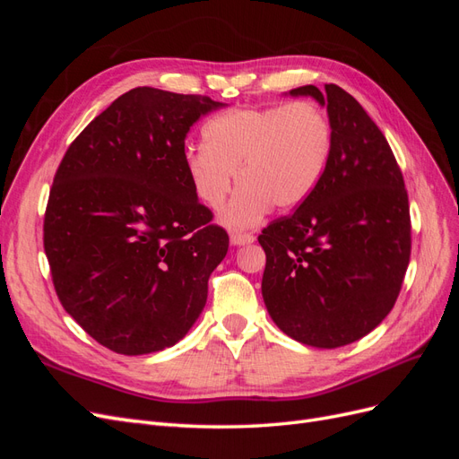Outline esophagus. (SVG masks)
<instances>
[{
	"instance_id": "1",
	"label": "esophagus",
	"mask_w": 459,
	"mask_h": 459,
	"mask_svg": "<svg viewBox=\"0 0 459 459\" xmlns=\"http://www.w3.org/2000/svg\"><path fill=\"white\" fill-rule=\"evenodd\" d=\"M230 243H231L233 247L251 245V243H255V235H251V233H231V235H230Z\"/></svg>"
}]
</instances>
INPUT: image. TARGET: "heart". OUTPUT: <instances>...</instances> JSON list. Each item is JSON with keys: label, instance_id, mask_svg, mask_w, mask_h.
<instances>
[{"label": "heart", "instance_id": "heart-1", "mask_svg": "<svg viewBox=\"0 0 459 459\" xmlns=\"http://www.w3.org/2000/svg\"><path fill=\"white\" fill-rule=\"evenodd\" d=\"M203 137L204 145L184 152L186 174L211 211L238 179L241 187L218 216L230 230H253L273 206L293 211L307 203L333 152L331 122L308 101L228 108L204 124Z\"/></svg>", "mask_w": 459, "mask_h": 459}]
</instances>
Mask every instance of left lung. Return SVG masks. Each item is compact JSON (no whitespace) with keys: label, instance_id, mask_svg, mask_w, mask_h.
Returning a JSON list of instances; mask_svg holds the SVG:
<instances>
[{"label":"left lung","instance_id":"1","mask_svg":"<svg viewBox=\"0 0 459 459\" xmlns=\"http://www.w3.org/2000/svg\"><path fill=\"white\" fill-rule=\"evenodd\" d=\"M327 108L333 152L297 211L264 228L262 297L285 335L316 349L366 337L393 310L410 262L404 178L388 142L335 84L290 90Z\"/></svg>","mask_w":459,"mask_h":459}]
</instances>
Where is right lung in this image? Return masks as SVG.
<instances>
[{"mask_svg":"<svg viewBox=\"0 0 459 459\" xmlns=\"http://www.w3.org/2000/svg\"><path fill=\"white\" fill-rule=\"evenodd\" d=\"M226 103L134 88L95 117L55 174L44 248L63 308L124 356L182 341L228 253L186 174L189 128Z\"/></svg>","mask_w":459,"mask_h":459,"instance_id":"obj_1","label":"right lung"}]
</instances>
